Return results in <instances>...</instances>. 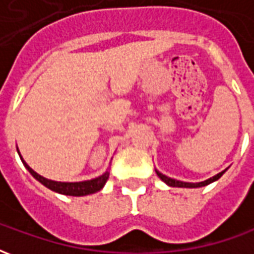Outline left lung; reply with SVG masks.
Returning a JSON list of instances; mask_svg holds the SVG:
<instances>
[{"mask_svg": "<svg viewBox=\"0 0 254 254\" xmlns=\"http://www.w3.org/2000/svg\"><path fill=\"white\" fill-rule=\"evenodd\" d=\"M156 171V174H158V177H159L162 181L165 182V184H167L169 187H173V188H201V187H205V185H209V184H212L213 181H216V180H219L220 177L223 176L224 171H222V173H219V174H216V176H213L212 178H208L207 181H202V182H182V181H178V180H174V178H170V177L165 176V174H162V173H159L158 170Z\"/></svg>", "mask_w": 254, "mask_h": 254, "instance_id": "1", "label": "left lung"}]
</instances>
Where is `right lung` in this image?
Wrapping results in <instances>:
<instances>
[{"label":"right lung","mask_w":254,"mask_h":254,"mask_svg":"<svg viewBox=\"0 0 254 254\" xmlns=\"http://www.w3.org/2000/svg\"><path fill=\"white\" fill-rule=\"evenodd\" d=\"M17 152H19V151H17ZM20 159L23 162V165L25 166V169L30 171L31 176L41 182L42 185H45L46 188H49L50 190L57 191V193H61V194H66V196H87V194L96 193V191H99L102 188L105 187L106 181L109 180V174H110L109 171H106L105 174H102V176H99L98 178H94V180H89V181L58 182L53 181V180H47L45 177L39 176L36 171L32 170L30 166L25 163L24 159L21 158V155H20Z\"/></svg>","instance_id":"add662e5"}]
</instances>
